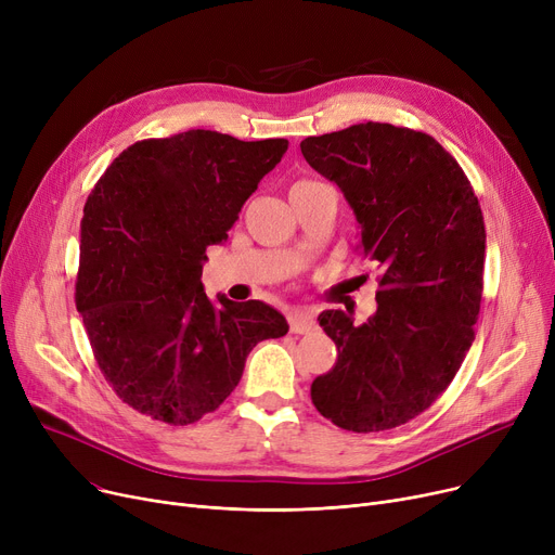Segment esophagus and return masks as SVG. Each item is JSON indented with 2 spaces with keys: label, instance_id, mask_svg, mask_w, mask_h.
Instances as JSON below:
<instances>
[{
  "label": "esophagus",
  "instance_id": "obj_1",
  "mask_svg": "<svg viewBox=\"0 0 555 555\" xmlns=\"http://www.w3.org/2000/svg\"><path fill=\"white\" fill-rule=\"evenodd\" d=\"M287 322H289V331L297 333V335L312 333V331L317 328L314 317H312V314H308V312H304V310H297V312L289 314V317H287Z\"/></svg>",
  "mask_w": 555,
  "mask_h": 555
}]
</instances>
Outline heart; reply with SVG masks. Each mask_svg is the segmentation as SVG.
Returning a JSON list of instances; mask_svg holds the SVG:
<instances>
[{"instance_id": "obj_1", "label": "heart", "mask_w": 555, "mask_h": 555, "mask_svg": "<svg viewBox=\"0 0 555 555\" xmlns=\"http://www.w3.org/2000/svg\"><path fill=\"white\" fill-rule=\"evenodd\" d=\"M312 186H322V184H319V182H312V180H297L293 186H289V193L306 191V189H312Z\"/></svg>"}]
</instances>
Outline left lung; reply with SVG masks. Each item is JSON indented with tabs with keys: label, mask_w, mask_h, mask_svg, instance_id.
Segmentation results:
<instances>
[{
	"label": "left lung",
	"mask_w": 555,
	"mask_h": 555,
	"mask_svg": "<svg viewBox=\"0 0 555 555\" xmlns=\"http://www.w3.org/2000/svg\"><path fill=\"white\" fill-rule=\"evenodd\" d=\"M306 162L335 182L380 272L377 310L362 326L324 310L335 366L310 387L317 412L369 434L410 423L454 380L475 341L486 229L463 168L434 137L358 124L301 141Z\"/></svg>",
	"instance_id": "left-lung-1"
}]
</instances>
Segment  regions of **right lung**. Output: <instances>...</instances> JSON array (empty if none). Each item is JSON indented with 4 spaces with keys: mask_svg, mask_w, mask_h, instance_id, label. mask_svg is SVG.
Here are the masks:
<instances>
[{
    "mask_svg": "<svg viewBox=\"0 0 555 555\" xmlns=\"http://www.w3.org/2000/svg\"><path fill=\"white\" fill-rule=\"evenodd\" d=\"M287 139L214 130L132 143L101 175L80 220L76 308L109 387L139 414L189 425L236 389L251 348L287 333L262 301H211L209 245H222Z\"/></svg>",
    "mask_w": 555,
    "mask_h": 555,
    "instance_id": "add662e5",
    "label": "right lung"
}]
</instances>
